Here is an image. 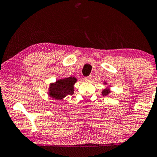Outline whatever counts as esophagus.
Listing matches in <instances>:
<instances>
[{
  "label": "esophagus",
  "instance_id": "esophagus-1",
  "mask_svg": "<svg viewBox=\"0 0 157 157\" xmlns=\"http://www.w3.org/2000/svg\"><path fill=\"white\" fill-rule=\"evenodd\" d=\"M84 80L86 81H91V80H92V76H91V75H90V76H89V77H86L84 78Z\"/></svg>",
  "mask_w": 157,
  "mask_h": 157
}]
</instances>
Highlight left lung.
<instances>
[{"mask_svg":"<svg viewBox=\"0 0 157 157\" xmlns=\"http://www.w3.org/2000/svg\"><path fill=\"white\" fill-rule=\"evenodd\" d=\"M104 85H107V82H104ZM111 86H109L107 88H105V89H103L102 91V96H107L108 94H109L111 93V89H110Z\"/></svg>","mask_w":157,"mask_h":157,"instance_id":"8db88e82","label":"left lung"}]
</instances>
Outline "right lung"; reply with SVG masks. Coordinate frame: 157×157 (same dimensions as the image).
<instances>
[{
  "instance_id": "1",
  "label": "right lung",
  "mask_w": 157,
  "mask_h": 157,
  "mask_svg": "<svg viewBox=\"0 0 157 157\" xmlns=\"http://www.w3.org/2000/svg\"><path fill=\"white\" fill-rule=\"evenodd\" d=\"M77 81L76 77H69L59 79L56 82H52L48 89V96L55 100H61L68 95H72L75 91L74 86Z\"/></svg>"
}]
</instances>
